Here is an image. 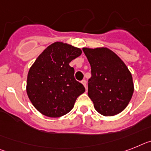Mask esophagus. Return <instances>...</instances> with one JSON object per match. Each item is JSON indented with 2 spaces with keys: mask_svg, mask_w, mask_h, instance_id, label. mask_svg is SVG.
I'll return each instance as SVG.
<instances>
[{
  "mask_svg": "<svg viewBox=\"0 0 151 151\" xmlns=\"http://www.w3.org/2000/svg\"><path fill=\"white\" fill-rule=\"evenodd\" d=\"M81 83H83V85L85 86V88L86 89V79H83V80L81 81Z\"/></svg>",
  "mask_w": 151,
  "mask_h": 151,
  "instance_id": "34e87169",
  "label": "esophagus"
}]
</instances>
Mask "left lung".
<instances>
[{
	"label": "left lung",
	"instance_id": "left-lung-1",
	"mask_svg": "<svg viewBox=\"0 0 151 151\" xmlns=\"http://www.w3.org/2000/svg\"><path fill=\"white\" fill-rule=\"evenodd\" d=\"M91 66L88 96L96 110L106 116L121 113L129 104L134 87L125 63L107 48H83Z\"/></svg>",
	"mask_w": 151,
	"mask_h": 151
}]
</instances>
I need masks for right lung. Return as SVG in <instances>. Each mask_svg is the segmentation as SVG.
<instances>
[{"label":"right lung","mask_w":151,"mask_h":151,"mask_svg":"<svg viewBox=\"0 0 151 151\" xmlns=\"http://www.w3.org/2000/svg\"><path fill=\"white\" fill-rule=\"evenodd\" d=\"M82 54L80 48L55 42L45 49L30 68L27 94L43 115L59 117L70 112L85 87L74 77L69 62Z\"/></svg>","instance_id":"1"}]
</instances>
